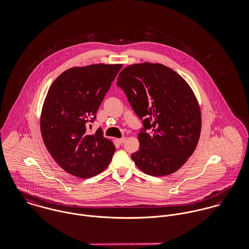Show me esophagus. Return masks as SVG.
I'll use <instances>...</instances> for the list:
<instances>
[{"instance_id": "1", "label": "esophagus", "mask_w": 249, "mask_h": 249, "mask_svg": "<svg viewBox=\"0 0 249 249\" xmlns=\"http://www.w3.org/2000/svg\"><path fill=\"white\" fill-rule=\"evenodd\" d=\"M125 141V138H120V139H117V142L119 143H123V142Z\"/></svg>"}]
</instances>
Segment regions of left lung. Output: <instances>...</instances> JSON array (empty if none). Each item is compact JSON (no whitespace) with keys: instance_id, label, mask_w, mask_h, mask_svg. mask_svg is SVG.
I'll return each instance as SVG.
<instances>
[{"instance_id":"left-lung-1","label":"left lung","mask_w":249,"mask_h":249,"mask_svg":"<svg viewBox=\"0 0 249 249\" xmlns=\"http://www.w3.org/2000/svg\"><path fill=\"white\" fill-rule=\"evenodd\" d=\"M117 85L143 119L139 150L131 154L135 165L152 177L178 172L196 150L201 132V110L191 86L173 69L149 62L124 68Z\"/></svg>"}]
</instances>
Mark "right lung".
I'll return each instance as SVG.
<instances>
[{
	"label": "right lung",
	"instance_id": "add662e5",
	"mask_svg": "<svg viewBox=\"0 0 249 249\" xmlns=\"http://www.w3.org/2000/svg\"><path fill=\"white\" fill-rule=\"evenodd\" d=\"M122 64H92L72 67L56 77L45 98L40 115L44 144L54 161L79 178L105 171L115 152L102 128L87 132Z\"/></svg>",
	"mask_w": 249,
	"mask_h": 249
}]
</instances>
